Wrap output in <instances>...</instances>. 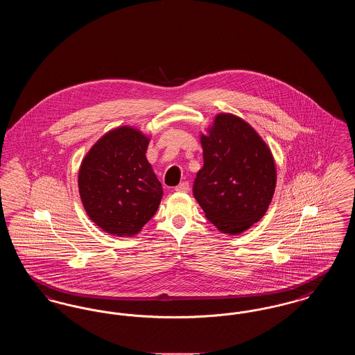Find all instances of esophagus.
Wrapping results in <instances>:
<instances>
[{
  "label": "esophagus",
  "instance_id": "34e87169",
  "mask_svg": "<svg viewBox=\"0 0 355 355\" xmlns=\"http://www.w3.org/2000/svg\"><path fill=\"white\" fill-rule=\"evenodd\" d=\"M189 190H190L189 182H181L180 185L175 186V191H178V193H187Z\"/></svg>",
  "mask_w": 355,
  "mask_h": 355
}]
</instances>
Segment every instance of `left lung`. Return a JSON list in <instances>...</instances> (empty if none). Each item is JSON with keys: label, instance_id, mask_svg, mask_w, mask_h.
I'll return each mask as SVG.
<instances>
[{"label": "left lung", "instance_id": "1", "mask_svg": "<svg viewBox=\"0 0 355 355\" xmlns=\"http://www.w3.org/2000/svg\"><path fill=\"white\" fill-rule=\"evenodd\" d=\"M201 145L203 168L194 180V198L218 230L239 234L270 205L277 184L272 154L248 122L225 113L201 135Z\"/></svg>", "mask_w": 355, "mask_h": 355}]
</instances>
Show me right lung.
<instances>
[{"label":"right lung","mask_w":355,"mask_h":355,"mask_svg":"<svg viewBox=\"0 0 355 355\" xmlns=\"http://www.w3.org/2000/svg\"><path fill=\"white\" fill-rule=\"evenodd\" d=\"M149 138L122 126L100 138L85 155L78 189L86 214L103 232L133 236L152 220L162 185L146 159Z\"/></svg>","instance_id":"1"}]
</instances>
